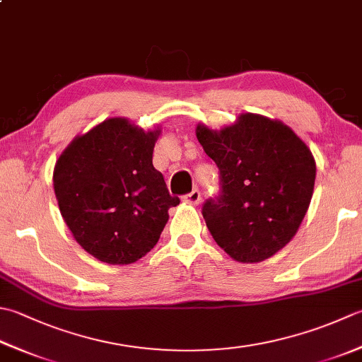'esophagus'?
Instances as JSON below:
<instances>
[{"label":"esophagus","instance_id":"34e87169","mask_svg":"<svg viewBox=\"0 0 362 362\" xmlns=\"http://www.w3.org/2000/svg\"><path fill=\"white\" fill-rule=\"evenodd\" d=\"M183 201L188 202V204H194V205L199 204L201 202V193L197 189H193L191 193L183 196Z\"/></svg>","mask_w":362,"mask_h":362}]
</instances>
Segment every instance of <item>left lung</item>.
<instances>
[{
	"label": "left lung",
	"instance_id": "obj_1",
	"mask_svg": "<svg viewBox=\"0 0 362 362\" xmlns=\"http://www.w3.org/2000/svg\"><path fill=\"white\" fill-rule=\"evenodd\" d=\"M196 136L219 169L221 193L202 205L215 242L243 264H256L295 237L309 209L315 160L279 120L245 112L221 130L197 125Z\"/></svg>",
	"mask_w": 362,
	"mask_h": 362
}]
</instances>
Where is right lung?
I'll list each match as a JSON object with an SVG mask.
<instances>
[{"mask_svg": "<svg viewBox=\"0 0 362 362\" xmlns=\"http://www.w3.org/2000/svg\"><path fill=\"white\" fill-rule=\"evenodd\" d=\"M160 129L144 132L111 117L76 136L56 161L61 215L84 251L111 265H129L157 245L180 199L169 194L152 165Z\"/></svg>", "mask_w": 362, "mask_h": 362, "instance_id": "1", "label": "right lung"}]
</instances>
